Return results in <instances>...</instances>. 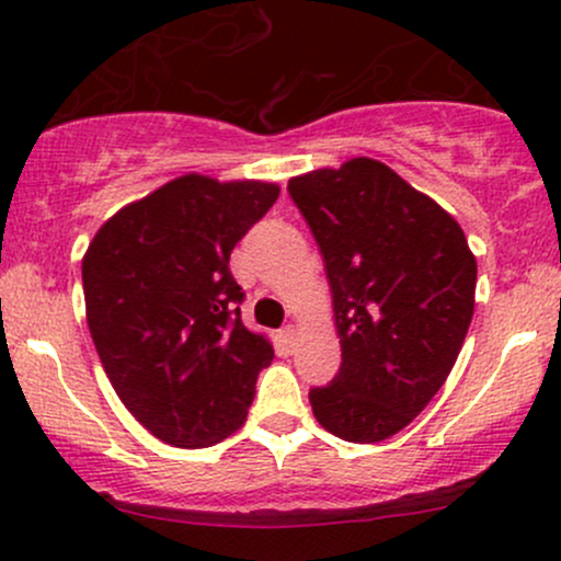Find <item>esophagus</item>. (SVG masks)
<instances>
[{"instance_id":"1","label":"esophagus","mask_w":561,"mask_h":561,"mask_svg":"<svg viewBox=\"0 0 561 561\" xmlns=\"http://www.w3.org/2000/svg\"><path fill=\"white\" fill-rule=\"evenodd\" d=\"M282 337H285V343H293V340L298 337V327H295V324H287L285 330H282Z\"/></svg>"}]
</instances>
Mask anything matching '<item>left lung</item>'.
I'll return each instance as SVG.
<instances>
[{
	"mask_svg": "<svg viewBox=\"0 0 561 561\" xmlns=\"http://www.w3.org/2000/svg\"><path fill=\"white\" fill-rule=\"evenodd\" d=\"M332 293L343 364L308 392L313 416L347 443H379L443 388L474 313L478 261L433 197L375 158L293 176Z\"/></svg>",
	"mask_w": 561,
	"mask_h": 561,
	"instance_id": "8db88e82",
	"label": "left lung"
}]
</instances>
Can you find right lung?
Returning a JSON list of instances; mask_svg holds the SVG:
<instances>
[{
	"mask_svg": "<svg viewBox=\"0 0 561 561\" xmlns=\"http://www.w3.org/2000/svg\"><path fill=\"white\" fill-rule=\"evenodd\" d=\"M276 197L274 182L184 173L124 205L83 253L87 324L105 375L169 446H214L248 420L274 345L242 324L229 255Z\"/></svg>",
	"mask_w": 561,
	"mask_h": 561,
	"instance_id": "1",
	"label": "right lung"
}]
</instances>
